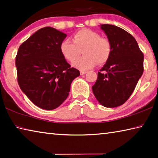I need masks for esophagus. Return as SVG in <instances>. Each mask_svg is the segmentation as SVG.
Returning a JSON list of instances; mask_svg holds the SVG:
<instances>
[{
    "instance_id": "obj_1",
    "label": "esophagus",
    "mask_w": 158,
    "mask_h": 158,
    "mask_svg": "<svg viewBox=\"0 0 158 158\" xmlns=\"http://www.w3.org/2000/svg\"><path fill=\"white\" fill-rule=\"evenodd\" d=\"M87 73V71H81V76H82V75H85Z\"/></svg>"
}]
</instances>
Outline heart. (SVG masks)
I'll list each match as a JSON object with an SVG mask.
<instances>
[{
    "instance_id": "heart-1",
    "label": "heart",
    "mask_w": 158,
    "mask_h": 158,
    "mask_svg": "<svg viewBox=\"0 0 158 158\" xmlns=\"http://www.w3.org/2000/svg\"><path fill=\"white\" fill-rule=\"evenodd\" d=\"M72 40H63L60 52L65 60L72 61L82 50L84 55L72 62L73 66L80 71H87L98 64L103 65L110 59L112 52L110 41L95 31L82 29L73 35Z\"/></svg>"
}]
</instances>
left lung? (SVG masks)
I'll return each instance as SVG.
<instances>
[{"label":"left lung","instance_id":"8db88e82","mask_svg":"<svg viewBox=\"0 0 158 158\" xmlns=\"http://www.w3.org/2000/svg\"><path fill=\"white\" fill-rule=\"evenodd\" d=\"M101 29L112 47L110 59L98 73L92 87L102 105H122L131 95L143 73V54L133 36L118 27L104 24Z\"/></svg>","mask_w":158,"mask_h":158}]
</instances>
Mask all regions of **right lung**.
<instances>
[{"mask_svg": "<svg viewBox=\"0 0 158 158\" xmlns=\"http://www.w3.org/2000/svg\"><path fill=\"white\" fill-rule=\"evenodd\" d=\"M66 35L46 27L18 48L15 65L20 89L36 106L46 110L59 106L69 96L80 71L68 64L60 52Z\"/></svg>", "mask_w": 158, "mask_h": 158, "instance_id": "1", "label": "right lung"}]
</instances>
